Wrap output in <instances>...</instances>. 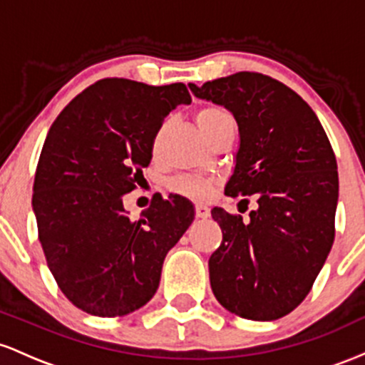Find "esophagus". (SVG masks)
<instances>
[{
    "mask_svg": "<svg viewBox=\"0 0 365 365\" xmlns=\"http://www.w3.org/2000/svg\"><path fill=\"white\" fill-rule=\"evenodd\" d=\"M195 212H196V217H198V219H207V217L210 215V208L203 203H196Z\"/></svg>",
    "mask_w": 365,
    "mask_h": 365,
    "instance_id": "obj_1",
    "label": "esophagus"
}]
</instances>
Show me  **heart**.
I'll list each match as a JSON object with an SVG mask.
<instances>
[{
  "instance_id": "1",
  "label": "heart",
  "mask_w": 365,
  "mask_h": 365,
  "mask_svg": "<svg viewBox=\"0 0 365 365\" xmlns=\"http://www.w3.org/2000/svg\"><path fill=\"white\" fill-rule=\"evenodd\" d=\"M227 122H232L231 115L219 106H207L196 113V124L200 125V129L207 138ZM172 187H174V191L190 196V198H207L212 191V182L203 181V179L182 178L172 182Z\"/></svg>"
}]
</instances>
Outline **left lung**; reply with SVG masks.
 Instances as JSON below:
<instances>
[{
  "label": "left lung",
  "instance_id": "left-lung-1",
  "mask_svg": "<svg viewBox=\"0 0 365 365\" xmlns=\"http://www.w3.org/2000/svg\"><path fill=\"white\" fill-rule=\"evenodd\" d=\"M224 106L240 130L229 196L257 195L250 220L215 207L222 243L208 260L224 309L274 321L304 302L334 241L338 167L314 110L293 89L257 72L190 84Z\"/></svg>",
  "mask_w": 365,
  "mask_h": 365
}]
</instances>
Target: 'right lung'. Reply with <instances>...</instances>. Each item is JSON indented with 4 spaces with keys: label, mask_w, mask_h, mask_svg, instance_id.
Returning a JSON list of instances; mask_svg holds the SVG:
<instances>
[{
    "label": "right lung",
    "mask_w": 365,
    "mask_h": 365,
    "mask_svg": "<svg viewBox=\"0 0 365 365\" xmlns=\"http://www.w3.org/2000/svg\"><path fill=\"white\" fill-rule=\"evenodd\" d=\"M190 103L181 83L101 79L48 130L32 210L48 267L77 309L117 317L157 292L167 252L193 222V203L179 195L153 198L133 222L122 198L148 167L163 118Z\"/></svg>",
    "instance_id": "right-lung-1"
}]
</instances>
